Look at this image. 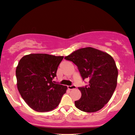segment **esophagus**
I'll use <instances>...</instances> for the list:
<instances>
[{"label":"esophagus","mask_w":135,"mask_h":135,"mask_svg":"<svg viewBox=\"0 0 135 135\" xmlns=\"http://www.w3.org/2000/svg\"><path fill=\"white\" fill-rule=\"evenodd\" d=\"M68 88L69 89H70V90H71V89H76V85H74V84H73V85H71V86H68Z\"/></svg>","instance_id":"1"}]
</instances>
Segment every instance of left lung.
Masks as SVG:
<instances>
[{"instance_id": "8db88e82", "label": "left lung", "mask_w": 135, "mask_h": 135, "mask_svg": "<svg viewBox=\"0 0 135 135\" xmlns=\"http://www.w3.org/2000/svg\"><path fill=\"white\" fill-rule=\"evenodd\" d=\"M65 59L75 64L83 80L89 84L79 87L81 97L76 101V107L87 113L100 110L107 104L117 85L118 69L114 60L108 53L94 48H81Z\"/></svg>"}]
</instances>
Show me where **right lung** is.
Returning <instances> with one entry per match:
<instances>
[{"label":"right lung","instance_id":"add662e5","mask_svg":"<svg viewBox=\"0 0 135 135\" xmlns=\"http://www.w3.org/2000/svg\"><path fill=\"white\" fill-rule=\"evenodd\" d=\"M63 56L31 54L21 58L16 74L17 89L28 106L38 112H47L59 105L67 86L54 83Z\"/></svg>","mask_w":135,"mask_h":135}]
</instances>
